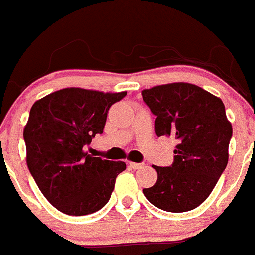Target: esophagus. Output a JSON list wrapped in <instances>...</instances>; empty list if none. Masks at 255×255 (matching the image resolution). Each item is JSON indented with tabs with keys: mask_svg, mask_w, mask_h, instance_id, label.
Masks as SVG:
<instances>
[{
	"mask_svg": "<svg viewBox=\"0 0 255 255\" xmlns=\"http://www.w3.org/2000/svg\"><path fill=\"white\" fill-rule=\"evenodd\" d=\"M130 166H131L134 170H139V168H141L144 166V163H136V162H130Z\"/></svg>",
	"mask_w": 255,
	"mask_h": 255,
	"instance_id": "esophagus-1",
	"label": "esophagus"
}]
</instances>
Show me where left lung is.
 Wrapping results in <instances>:
<instances>
[{"instance_id":"obj_1","label":"left lung","mask_w":255,"mask_h":255,"mask_svg":"<svg viewBox=\"0 0 255 255\" xmlns=\"http://www.w3.org/2000/svg\"><path fill=\"white\" fill-rule=\"evenodd\" d=\"M155 115L157 136L177 140L170 167L153 166L157 181L143 189L153 206L173 213L197 208L208 198L229 162L233 125L224 102L190 83H170L141 92Z\"/></svg>"}]
</instances>
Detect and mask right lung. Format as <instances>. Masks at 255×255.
Masks as SVG:
<instances>
[{
	"label": "right lung",
	"mask_w": 255,
	"mask_h": 255,
	"mask_svg": "<svg viewBox=\"0 0 255 255\" xmlns=\"http://www.w3.org/2000/svg\"><path fill=\"white\" fill-rule=\"evenodd\" d=\"M128 92L65 88L35 101L24 128L26 164L52 206L69 216H84L107 204L123 161L84 152L102 134L107 112Z\"/></svg>",
	"instance_id": "add662e5"
}]
</instances>
